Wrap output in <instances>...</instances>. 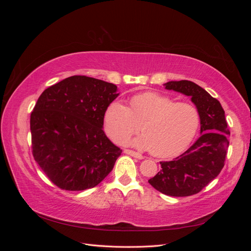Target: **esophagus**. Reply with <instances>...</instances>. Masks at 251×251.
Segmentation results:
<instances>
[{"instance_id": "1", "label": "esophagus", "mask_w": 251, "mask_h": 251, "mask_svg": "<svg viewBox=\"0 0 251 251\" xmlns=\"http://www.w3.org/2000/svg\"><path fill=\"white\" fill-rule=\"evenodd\" d=\"M124 151H125L126 154L130 155L132 157H135V158H137V159H143V156L141 154L137 153V151H131V150H125Z\"/></svg>"}]
</instances>
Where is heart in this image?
Listing matches in <instances>:
<instances>
[{"label": "heart", "instance_id": "obj_1", "mask_svg": "<svg viewBox=\"0 0 251 251\" xmlns=\"http://www.w3.org/2000/svg\"><path fill=\"white\" fill-rule=\"evenodd\" d=\"M128 108L114 100L104 112L105 132L116 142H125L139 130L142 135L131 144L149 150L156 157L170 158L182 153L195 138L200 126L196 105L157 92H143L131 98Z\"/></svg>", "mask_w": 251, "mask_h": 251}]
</instances>
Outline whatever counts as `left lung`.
Instances as JSON below:
<instances>
[{
  "label": "left lung",
  "mask_w": 251,
  "mask_h": 251,
  "mask_svg": "<svg viewBox=\"0 0 251 251\" xmlns=\"http://www.w3.org/2000/svg\"><path fill=\"white\" fill-rule=\"evenodd\" d=\"M163 86L191 97L200 113L201 135L183 154L172 161L160 162V172L149 183L168 196H192L214 180L224 166L229 144L225 112L218 100L193 81L172 80Z\"/></svg>",
  "instance_id": "obj_1"
}]
</instances>
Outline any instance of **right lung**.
<instances>
[{"label": "right lung", "instance_id": "right-lung-1", "mask_svg": "<svg viewBox=\"0 0 251 251\" xmlns=\"http://www.w3.org/2000/svg\"><path fill=\"white\" fill-rule=\"evenodd\" d=\"M114 83L74 75L46 89L30 116L32 154L65 191L100 184L121 151L103 132V116L119 93Z\"/></svg>", "mask_w": 251, "mask_h": 251}]
</instances>
